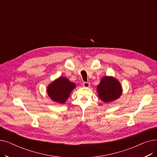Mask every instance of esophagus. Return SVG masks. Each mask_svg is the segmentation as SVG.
Masks as SVG:
<instances>
[{"instance_id": "obj_1", "label": "esophagus", "mask_w": 157, "mask_h": 157, "mask_svg": "<svg viewBox=\"0 0 157 157\" xmlns=\"http://www.w3.org/2000/svg\"><path fill=\"white\" fill-rule=\"evenodd\" d=\"M90 85V83H88V82H84V83H83V86L85 87V88L89 87Z\"/></svg>"}]
</instances>
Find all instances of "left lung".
I'll return each mask as SVG.
<instances>
[{
	"label": "left lung",
	"mask_w": 157,
	"mask_h": 157,
	"mask_svg": "<svg viewBox=\"0 0 157 157\" xmlns=\"http://www.w3.org/2000/svg\"><path fill=\"white\" fill-rule=\"evenodd\" d=\"M97 90L98 97L104 103L118 99L123 91L119 81L113 76L102 78L97 86Z\"/></svg>",
	"instance_id": "1"
}]
</instances>
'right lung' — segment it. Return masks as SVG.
I'll list each match as a JSON object with an SVG mask.
<instances>
[{
	"mask_svg": "<svg viewBox=\"0 0 157 157\" xmlns=\"http://www.w3.org/2000/svg\"><path fill=\"white\" fill-rule=\"evenodd\" d=\"M76 84L70 81L65 77H59L49 84L47 88V93L51 99L57 103L64 104Z\"/></svg>",
	"mask_w": 157,
	"mask_h": 157,
	"instance_id": "obj_1",
	"label": "right lung"
}]
</instances>
